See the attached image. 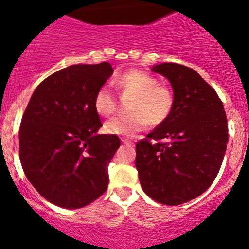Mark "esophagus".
<instances>
[{"label":"esophagus","mask_w":249,"mask_h":249,"mask_svg":"<svg viewBox=\"0 0 249 249\" xmlns=\"http://www.w3.org/2000/svg\"><path fill=\"white\" fill-rule=\"evenodd\" d=\"M123 143H124V144H126V145H132L133 144L131 141L126 140V138H125V140H123Z\"/></svg>","instance_id":"34e87169"}]
</instances>
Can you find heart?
I'll list each match as a JSON object with an SVG mask.
<instances>
[{"mask_svg":"<svg viewBox=\"0 0 249 249\" xmlns=\"http://www.w3.org/2000/svg\"><path fill=\"white\" fill-rule=\"evenodd\" d=\"M118 89L132 94L127 104V114L116 116L107 120L104 130L109 135L133 136L142 131L150 123L159 125L172 113L174 98L166 86L142 70H127L114 81ZM94 108L100 116H109L116 109V99L109 88L101 87L94 98Z\"/></svg>","mask_w":249,"mask_h":249,"instance_id":"obj_1","label":"heart"}]
</instances>
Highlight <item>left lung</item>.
<instances>
[{
    "instance_id": "left-lung-1",
    "label": "left lung",
    "mask_w": 249,
    "mask_h": 249,
    "mask_svg": "<svg viewBox=\"0 0 249 249\" xmlns=\"http://www.w3.org/2000/svg\"><path fill=\"white\" fill-rule=\"evenodd\" d=\"M173 88L172 113L136 144L141 186L151 199L179 205L199 197L213 184L228 143L223 104L196 70L175 63L151 68ZM166 138L167 143H150Z\"/></svg>"
}]
</instances>
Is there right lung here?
I'll return each mask as SVG.
<instances>
[{"instance_id": "add662e5", "label": "right lung", "mask_w": 249, "mask_h": 249, "mask_svg": "<svg viewBox=\"0 0 249 249\" xmlns=\"http://www.w3.org/2000/svg\"><path fill=\"white\" fill-rule=\"evenodd\" d=\"M112 65L76 64L50 75L33 91L21 119L20 162L32 186L50 203L78 209L108 185V164L120 140L99 135L96 91Z\"/></svg>"}]
</instances>
